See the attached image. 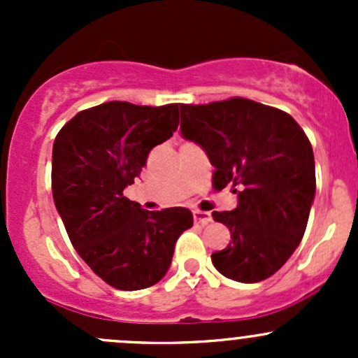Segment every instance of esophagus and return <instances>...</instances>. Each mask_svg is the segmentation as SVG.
Instances as JSON below:
<instances>
[{"instance_id": "1", "label": "esophagus", "mask_w": 358, "mask_h": 358, "mask_svg": "<svg viewBox=\"0 0 358 358\" xmlns=\"http://www.w3.org/2000/svg\"><path fill=\"white\" fill-rule=\"evenodd\" d=\"M211 220H213L211 213L201 211V209H196V211H194V222H196V223H201V225H208Z\"/></svg>"}]
</instances>
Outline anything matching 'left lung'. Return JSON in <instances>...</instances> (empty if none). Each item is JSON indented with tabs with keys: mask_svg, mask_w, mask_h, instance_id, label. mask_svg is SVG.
<instances>
[{
	"mask_svg": "<svg viewBox=\"0 0 358 358\" xmlns=\"http://www.w3.org/2000/svg\"><path fill=\"white\" fill-rule=\"evenodd\" d=\"M182 133L215 166L213 187H232L239 204L215 211L230 244L213 252L215 268L237 282L272 277L301 243L315 196L312 143L287 112L255 100L180 103Z\"/></svg>",
	"mask_w": 358,
	"mask_h": 358,
	"instance_id": "obj_1",
	"label": "left lung"
}]
</instances>
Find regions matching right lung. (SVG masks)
Listing matches in <instances>:
<instances>
[{
  "mask_svg": "<svg viewBox=\"0 0 358 358\" xmlns=\"http://www.w3.org/2000/svg\"><path fill=\"white\" fill-rule=\"evenodd\" d=\"M178 128V103L106 102L67 121L55 136L52 192L67 236L109 286H154L171 265L178 237L194 225L187 208L147 211L124 197L147 156Z\"/></svg>",
  "mask_w": 358,
  "mask_h": 358,
  "instance_id": "1",
  "label": "right lung"
}]
</instances>
